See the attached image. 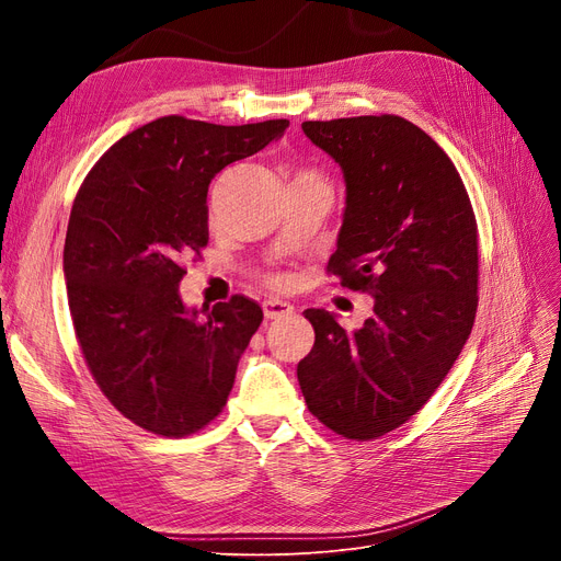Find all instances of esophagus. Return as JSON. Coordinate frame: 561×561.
<instances>
[{
    "label": "esophagus",
    "instance_id": "esophagus-1",
    "mask_svg": "<svg viewBox=\"0 0 561 561\" xmlns=\"http://www.w3.org/2000/svg\"><path fill=\"white\" fill-rule=\"evenodd\" d=\"M293 311H296V307L284 302V300H265V302H263V316L271 318V320L288 318Z\"/></svg>",
    "mask_w": 561,
    "mask_h": 561
}]
</instances>
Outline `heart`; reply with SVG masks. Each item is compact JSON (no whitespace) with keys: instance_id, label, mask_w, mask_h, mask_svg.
Instances as JSON below:
<instances>
[{"instance_id":"1","label":"heart","mask_w":561,"mask_h":561,"mask_svg":"<svg viewBox=\"0 0 561 561\" xmlns=\"http://www.w3.org/2000/svg\"><path fill=\"white\" fill-rule=\"evenodd\" d=\"M298 180H316V176H313V174H309V172H302V174L298 176ZM271 282H273L275 286H284V284H286L282 277H275V279H271Z\"/></svg>"}]
</instances>
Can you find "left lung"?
<instances>
[{
	"label": "left lung",
	"instance_id": "1",
	"mask_svg": "<svg viewBox=\"0 0 561 561\" xmlns=\"http://www.w3.org/2000/svg\"><path fill=\"white\" fill-rule=\"evenodd\" d=\"M343 172L345 209L328 268L373 296L347 334L307 309L316 343L298 364L311 414L368 440L407 423L457 362L478 311V225L448 154L398 115L302 123Z\"/></svg>",
	"mask_w": 561,
	"mask_h": 561
}]
</instances>
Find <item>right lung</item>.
I'll use <instances>...</instances> for the list:
<instances>
[{"mask_svg": "<svg viewBox=\"0 0 561 561\" xmlns=\"http://www.w3.org/2000/svg\"><path fill=\"white\" fill-rule=\"evenodd\" d=\"M286 127L165 115L113 142L75 197L64 275L77 341L108 402L147 432L193 434L227 402L263 311L233 296L199 316L180 296L182 263L209 241L214 176Z\"/></svg>", "mask_w": 561, "mask_h": 561, "instance_id": "obj_1", "label": "right lung"}]
</instances>
